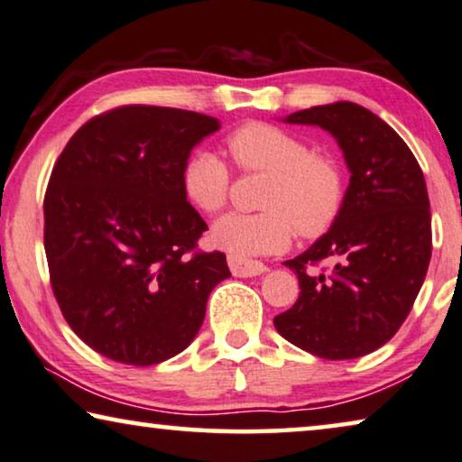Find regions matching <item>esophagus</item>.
I'll return each mask as SVG.
<instances>
[{
	"instance_id": "1",
	"label": "esophagus",
	"mask_w": 462,
	"mask_h": 462,
	"mask_svg": "<svg viewBox=\"0 0 462 462\" xmlns=\"http://www.w3.org/2000/svg\"><path fill=\"white\" fill-rule=\"evenodd\" d=\"M228 265L232 270L234 276L238 278H253V276H259L263 274V272H268V268L262 262H253V259H243V257H228Z\"/></svg>"
}]
</instances>
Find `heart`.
Segmentation results:
<instances>
[{
    "label": "heart",
    "instance_id": "1",
    "mask_svg": "<svg viewBox=\"0 0 462 462\" xmlns=\"http://www.w3.org/2000/svg\"><path fill=\"white\" fill-rule=\"evenodd\" d=\"M234 161L249 171H268L262 213L232 211L213 224V245L234 257H257L284 251L295 230L314 238L327 232L339 216L346 197L343 173L328 154L311 152L297 134L249 123L228 138ZM181 190L205 213H217L228 200L230 169L209 148H197L181 167Z\"/></svg>",
    "mask_w": 462,
    "mask_h": 462
}]
</instances>
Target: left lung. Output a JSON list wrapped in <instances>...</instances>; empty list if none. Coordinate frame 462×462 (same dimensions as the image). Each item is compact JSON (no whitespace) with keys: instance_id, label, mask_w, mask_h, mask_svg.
I'll list each match as a JSON object with an SVG mask.
<instances>
[{"instance_id":"left-lung-1","label":"left lung","mask_w":462,"mask_h":462,"mask_svg":"<svg viewBox=\"0 0 462 462\" xmlns=\"http://www.w3.org/2000/svg\"><path fill=\"white\" fill-rule=\"evenodd\" d=\"M339 144L349 186L339 216L308 251L284 262L299 278L295 305L274 318L284 339L327 360L366 356L398 333L431 259V213L423 171L406 142L356 102L284 116ZM330 258L328 273L310 270Z\"/></svg>"}]
</instances>
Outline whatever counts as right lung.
<instances>
[{"label":"right lung","instance_id":"add662e5","mask_svg":"<svg viewBox=\"0 0 462 462\" xmlns=\"http://www.w3.org/2000/svg\"><path fill=\"white\" fill-rule=\"evenodd\" d=\"M213 116L121 106L69 140L43 200V246L69 327L104 358L151 366L190 346L224 253H190L207 224L181 190Z\"/></svg>","mask_w":462,"mask_h":462}]
</instances>
